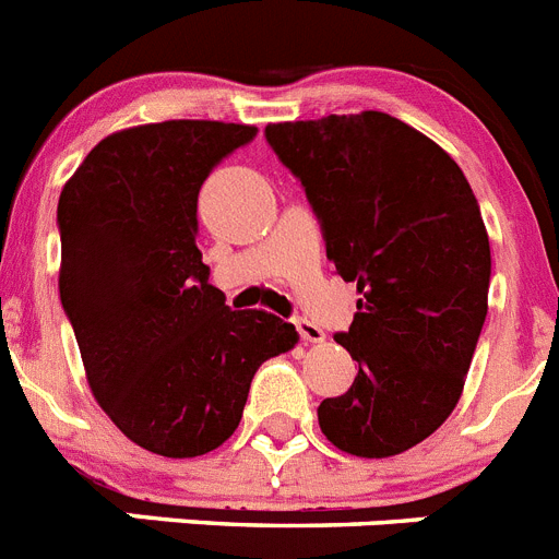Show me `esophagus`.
Wrapping results in <instances>:
<instances>
[{"mask_svg": "<svg viewBox=\"0 0 559 559\" xmlns=\"http://www.w3.org/2000/svg\"><path fill=\"white\" fill-rule=\"evenodd\" d=\"M296 333H299V338L305 341V344H322L324 341V330L319 328V324L308 322V319H296Z\"/></svg>", "mask_w": 559, "mask_h": 559, "instance_id": "obj_1", "label": "esophagus"}]
</instances>
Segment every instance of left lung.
<instances>
[{
    "instance_id": "1",
    "label": "left lung",
    "mask_w": 559,
    "mask_h": 559,
    "mask_svg": "<svg viewBox=\"0 0 559 559\" xmlns=\"http://www.w3.org/2000/svg\"><path fill=\"white\" fill-rule=\"evenodd\" d=\"M265 142L302 181L335 274L358 285L353 386L322 400L324 437L383 459L456 408L487 319L490 237L471 185L437 142L383 111L276 122Z\"/></svg>"
}]
</instances>
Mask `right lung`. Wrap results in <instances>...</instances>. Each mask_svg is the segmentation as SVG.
Wrapping results in <instances>:
<instances>
[{"label": "right lung", "instance_id": "1", "mask_svg": "<svg viewBox=\"0 0 559 559\" xmlns=\"http://www.w3.org/2000/svg\"><path fill=\"white\" fill-rule=\"evenodd\" d=\"M254 136L210 120L117 131L58 199V288L88 386L114 426L159 456L224 445L260 364L299 338L263 310H229L195 246L201 185Z\"/></svg>", "mask_w": 559, "mask_h": 559}]
</instances>
